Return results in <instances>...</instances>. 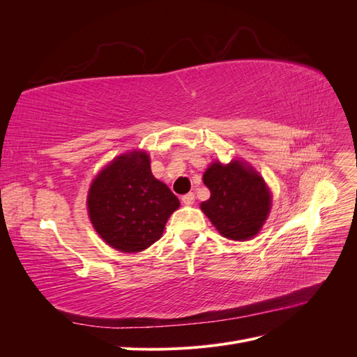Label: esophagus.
<instances>
[{
    "label": "esophagus",
    "instance_id": "esophagus-1",
    "mask_svg": "<svg viewBox=\"0 0 357 357\" xmlns=\"http://www.w3.org/2000/svg\"><path fill=\"white\" fill-rule=\"evenodd\" d=\"M181 202L185 205H192L193 202H195V195H193L192 192H189V193H186V195L181 197Z\"/></svg>",
    "mask_w": 357,
    "mask_h": 357
}]
</instances>
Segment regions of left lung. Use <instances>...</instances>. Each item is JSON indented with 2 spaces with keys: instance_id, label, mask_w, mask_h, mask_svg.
I'll use <instances>...</instances> for the list:
<instances>
[{
  "instance_id": "1",
  "label": "left lung",
  "mask_w": 357,
  "mask_h": 357,
  "mask_svg": "<svg viewBox=\"0 0 357 357\" xmlns=\"http://www.w3.org/2000/svg\"><path fill=\"white\" fill-rule=\"evenodd\" d=\"M210 189V198L201 202L207 215L222 236L247 241L261 231L271 210V192L259 172L241 160L228 165L213 162L202 176Z\"/></svg>"
}]
</instances>
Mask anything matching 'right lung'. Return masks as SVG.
I'll return each mask as SVG.
<instances>
[{
  "instance_id": "obj_1",
  "label": "right lung",
  "mask_w": 357,
  "mask_h": 357,
  "mask_svg": "<svg viewBox=\"0 0 357 357\" xmlns=\"http://www.w3.org/2000/svg\"><path fill=\"white\" fill-rule=\"evenodd\" d=\"M86 202L95 231L123 253L143 252L156 243L180 207L165 183L153 177L149 155L142 150L117 156L100 171Z\"/></svg>"
}]
</instances>
